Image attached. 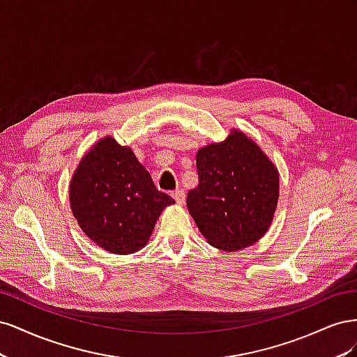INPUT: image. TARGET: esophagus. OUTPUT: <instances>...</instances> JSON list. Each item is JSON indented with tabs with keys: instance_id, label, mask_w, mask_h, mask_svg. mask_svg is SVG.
Masks as SVG:
<instances>
[{
	"instance_id": "esophagus-1",
	"label": "esophagus",
	"mask_w": 357,
	"mask_h": 357,
	"mask_svg": "<svg viewBox=\"0 0 357 357\" xmlns=\"http://www.w3.org/2000/svg\"><path fill=\"white\" fill-rule=\"evenodd\" d=\"M171 195H172V198H174L176 199V202L177 204H185V199H186V195H185V190H181V189H177L176 192H172L171 193Z\"/></svg>"
}]
</instances>
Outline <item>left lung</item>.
Listing matches in <instances>:
<instances>
[{
  "label": "left lung",
  "mask_w": 357,
  "mask_h": 357,
  "mask_svg": "<svg viewBox=\"0 0 357 357\" xmlns=\"http://www.w3.org/2000/svg\"><path fill=\"white\" fill-rule=\"evenodd\" d=\"M198 186L188 210L198 229L219 250L235 252L259 241L277 208L278 171L252 138L232 129L222 143L197 153Z\"/></svg>",
  "instance_id": "1"
}]
</instances>
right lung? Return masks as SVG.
Listing matches in <instances>:
<instances>
[{"mask_svg":"<svg viewBox=\"0 0 357 357\" xmlns=\"http://www.w3.org/2000/svg\"><path fill=\"white\" fill-rule=\"evenodd\" d=\"M176 201L159 192L131 147L104 137L70 183V205L82 231L104 250L131 255L147 244L162 210Z\"/></svg>","mask_w":357,"mask_h":357,"instance_id":"obj_1","label":"right lung"}]
</instances>
